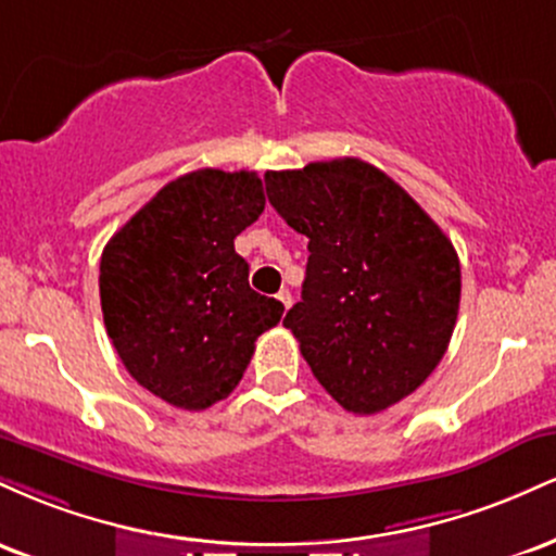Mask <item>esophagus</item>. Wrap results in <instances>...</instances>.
Instances as JSON below:
<instances>
[{"label": "esophagus", "instance_id": "obj_1", "mask_svg": "<svg viewBox=\"0 0 556 556\" xmlns=\"http://www.w3.org/2000/svg\"><path fill=\"white\" fill-rule=\"evenodd\" d=\"M277 300H279V303L285 305V311L290 308V305H292V295H290V290H279V292H277Z\"/></svg>", "mask_w": 556, "mask_h": 556}]
</instances>
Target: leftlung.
Wrapping results in <instances>:
<instances>
[{"label":"left lung","instance_id":"left-lung-1","mask_svg":"<svg viewBox=\"0 0 556 556\" xmlns=\"http://www.w3.org/2000/svg\"><path fill=\"white\" fill-rule=\"evenodd\" d=\"M277 214L308 238L300 353L344 410L374 416L429 379L460 308L455 245L392 177L361 159L266 172Z\"/></svg>","mask_w":556,"mask_h":556}]
</instances>
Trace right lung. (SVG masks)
I'll return each mask as SVG.
<instances>
[{
	"label": "right lung",
	"mask_w": 556,
	"mask_h": 556,
	"mask_svg": "<svg viewBox=\"0 0 556 556\" xmlns=\"http://www.w3.org/2000/svg\"><path fill=\"white\" fill-rule=\"evenodd\" d=\"M266 206L256 172L198 169L164 185L101 253L106 334L127 374L182 410L240 384L285 305L248 285L235 238Z\"/></svg>",
	"instance_id": "1"
}]
</instances>
